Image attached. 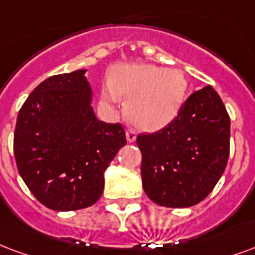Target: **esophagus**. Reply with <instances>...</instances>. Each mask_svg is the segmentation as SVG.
<instances>
[{
	"mask_svg": "<svg viewBox=\"0 0 255 255\" xmlns=\"http://www.w3.org/2000/svg\"><path fill=\"white\" fill-rule=\"evenodd\" d=\"M126 136H127V142L128 143H132V142H135V139H136V132H135L133 129H127V132H126Z\"/></svg>",
	"mask_w": 255,
	"mask_h": 255,
	"instance_id": "1",
	"label": "esophagus"
}]
</instances>
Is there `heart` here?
Returning <instances> with one entry per match:
<instances>
[{
	"instance_id": "1",
	"label": "heart",
	"mask_w": 255,
	"mask_h": 255,
	"mask_svg": "<svg viewBox=\"0 0 255 255\" xmlns=\"http://www.w3.org/2000/svg\"><path fill=\"white\" fill-rule=\"evenodd\" d=\"M188 90V80L178 69L146 63L119 65L101 86V100L111 107L127 97L126 118L144 131L166 127L177 118Z\"/></svg>"
}]
</instances>
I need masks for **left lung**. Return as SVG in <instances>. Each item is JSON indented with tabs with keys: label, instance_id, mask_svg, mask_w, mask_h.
Masks as SVG:
<instances>
[{
	"label": "left lung",
	"instance_id": "1",
	"mask_svg": "<svg viewBox=\"0 0 255 255\" xmlns=\"http://www.w3.org/2000/svg\"><path fill=\"white\" fill-rule=\"evenodd\" d=\"M142 185L169 208L199 204L218 184L230 155V116L212 86L197 90L161 131L137 135Z\"/></svg>",
	"mask_w": 255,
	"mask_h": 255
}]
</instances>
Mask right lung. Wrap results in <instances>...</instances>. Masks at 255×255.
Segmentation results:
<instances>
[{
    "label": "right lung",
    "instance_id": "right-lung-1",
    "mask_svg": "<svg viewBox=\"0 0 255 255\" xmlns=\"http://www.w3.org/2000/svg\"><path fill=\"white\" fill-rule=\"evenodd\" d=\"M86 69L54 75L28 96L14 129L17 169L52 211L88 208L101 197L104 173L127 144L120 124L100 122Z\"/></svg>",
    "mask_w": 255,
    "mask_h": 255
}]
</instances>
